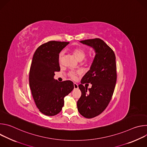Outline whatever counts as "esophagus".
Instances as JSON below:
<instances>
[{"label": "esophagus", "instance_id": "obj_1", "mask_svg": "<svg viewBox=\"0 0 147 147\" xmlns=\"http://www.w3.org/2000/svg\"><path fill=\"white\" fill-rule=\"evenodd\" d=\"M78 88V84L76 83H74V89H77Z\"/></svg>", "mask_w": 147, "mask_h": 147}]
</instances>
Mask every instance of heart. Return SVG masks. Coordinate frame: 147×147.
I'll return each mask as SVG.
<instances>
[{
	"mask_svg": "<svg viewBox=\"0 0 147 147\" xmlns=\"http://www.w3.org/2000/svg\"><path fill=\"white\" fill-rule=\"evenodd\" d=\"M71 51H72L73 53L76 57V58L77 59V60L78 61H82L86 57V52L84 49H83L82 48L76 47V48H73ZM64 56H65L64 52L62 51V52H61L59 53V62L60 65H61L62 63L63 60V58H64ZM77 74V73H76L75 71H71L69 73V76L72 79H76V78Z\"/></svg>",
	"mask_w": 147,
	"mask_h": 147,
	"instance_id": "heart-1",
	"label": "heart"
}]
</instances>
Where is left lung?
<instances>
[{
  "instance_id": "left-lung-1",
  "label": "left lung",
  "mask_w": 147,
  "mask_h": 147,
  "mask_svg": "<svg viewBox=\"0 0 147 147\" xmlns=\"http://www.w3.org/2000/svg\"><path fill=\"white\" fill-rule=\"evenodd\" d=\"M80 42L92 47L95 52L90 70L78 86L81 96L77 104L79 113L91 119L100 115L111 100L117 79L116 56L113 50L99 38L81 40ZM86 83L92 84L91 89L82 85Z\"/></svg>"
}]
</instances>
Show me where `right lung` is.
Segmentation results:
<instances>
[{
    "mask_svg": "<svg viewBox=\"0 0 147 147\" xmlns=\"http://www.w3.org/2000/svg\"><path fill=\"white\" fill-rule=\"evenodd\" d=\"M69 42L52 40L39 46L35 52L30 70L29 83L36 105L43 114L52 116L64 106V98L74 88L70 80L59 82L54 78L59 71V55Z\"/></svg>",
    "mask_w": 147,
    "mask_h": 147,
    "instance_id": "obj_1",
    "label": "right lung"
}]
</instances>
